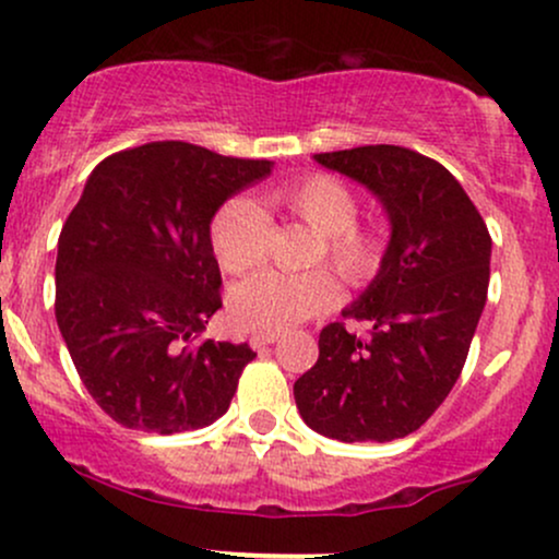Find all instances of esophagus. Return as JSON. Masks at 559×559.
<instances>
[{"label":"esophagus","mask_w":559,"mask_h":559,"mask_svg":"<svg viewBox=\"0 0 559 559\" xmlns=\"http://www.w3.org/2000/svg\"><path fill=\"white\" fill-rule=\"evenodd\" d=\"M278 342V333H252V338H249V344L254 346V349H265V346H271Z\"/></svg>","instance_id":"esophagus-1"}]
</instances>
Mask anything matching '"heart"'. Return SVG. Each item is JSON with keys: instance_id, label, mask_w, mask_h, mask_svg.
Wrapping results in <instances>:
<instances>
[{"instance_id": "b5f03b06", "label": "heart", "mask_w": 559, "mask_h": 559, "mask_svg": "<svg viewBox=\"0 0 559 559\" xmlns=\"http://www.w3.org/2000/svg\"><path fill=\"white\" fill-rule=\"evenodd\" d=\"M267 207L305 223L320 236L312 260H323L349 286H365L383 265V239L376 228L357 223L360 202L342 178L310 173L281 186L267 197ZM213 252L226 273H249L260 267L271 247V221L258 204L230 199L213 217ZM338 301V284L331 273L307 271L297 275L260 273L230 292L228 312L247 331L275 333L331 310Z\"/></svg>"}]
</instances>
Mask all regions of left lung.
Instances as JSON below:
<instances>
[{
    "label": "left lung",
    "instance_id": "obj_1",
    "mask_svg": "<svg viewBox=\"0 0 559 559\" xmlns=\"http://www.w3.org/2000/svg\"><path fill=\"white\" fill-rule=\"evenodd\" d=\"M316 163L373 191L391 239L381 271L344 310L368 320V338L325 325L294 400L301 420L329 439H404L463 373L489 292V228L457 178L420 152L370 144Z\"/></svg>",
    "mask_w": 559,
    "mask_h": 559
}]
</instances>
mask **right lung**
I'll return each instance as SVG.
<instances>
[{
    "mask_svg": "<svg viewBox=\"0 0 559 559\" xmlns=\"http://www.w3.org/2000/svg\"><path fill=\"white\" fill-rule=\"evenodd\" d=\"M271 159L152 141L96 165L57 241L55 318L83 386L115 423L194 431L226 415L247 344H194L223 307L210 223Z\"/></svg>",
    "mask_w": 559,
    "mask_h": 559,
    "instance_id": "right-lung-1",
    "label": "right lung"
}]
</instances>
